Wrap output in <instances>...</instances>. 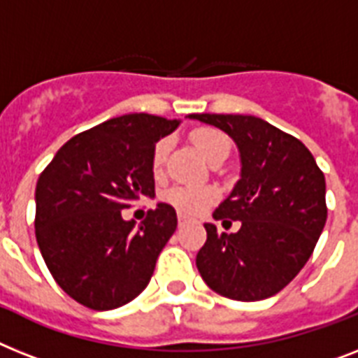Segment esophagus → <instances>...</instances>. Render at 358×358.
Instances as JSON below:
<instances>
[{"label":"esophagus","mask_w":358,"mask_h":358,"mask_svg":"<svg viewBox=\"0 0 358 358\" xmlns=\"http://www.w3.org/2000/svg\"><path fill=\"white\" fill-rule=\"evenodd\" d=\"M177 221H179V225H186V223H192V221H194V217H190V215H186V214H182V212H179V214H177Z\"/></svg>","instance_id":"esophagus-1"}]
</instances>
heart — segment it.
<instances>
[{
	"mask_svg": "<svg viewBox=\"0 0 358 358\" xmlns=\"http://www.w3.org/2000/svg\"><path fill=\"white\" fill-rule=\"evenodd\" d=\"M192 141H194L201 155L208 162L217 157H227L230 152V138L215 128L196 129L192 133ZM168 152H170V141L168 138L157 141L152 153V168L155 172H161V168L164 166ZM217 197H220V192L215 190L214 186L179 185L170 188L164 194V199L185 214H199L201 210H205L206 206L212 205Z\"/></svg>",
	"mask_w": 358,
	"mask_h": 358,
	"instance_id": "obj_1",
	"label": "heart"
}]
</instances>
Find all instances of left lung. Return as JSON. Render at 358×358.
<instances>
[{
    "mask_svg": "<svg viewBox=\"0 0 358 358\" xmlns=\"http://www.w3.org/2000/svg\"><path fill=\"white\" fill-rule=\"evenodd\" d=\"M190 119L229 133L241 157V179L214 212V220L239 221L241 229L229 234L206 223L196 258L201 278L230 300L273 296L302 271L326 225L324 173L303 143L264 119L215 113Z\"/></svg>",
    "mask_w": 358,
    "mask_h": 358,
    "instance_id": "8db88e82",
    "label": "left lung"
}]
</instances>
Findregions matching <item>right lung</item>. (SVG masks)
Listing matches in <instances>:
<instances>
[{
  "mask_svg": "<svg viewBox=\"0 0 358 358\" xmlns=\"http://www.w3.org/2000/svg\"><path fill=\"white\" fill-rule=\"evenodd\" d=\"M179 120L122 115L69 138L36 182V241L52 278L94 311L131 302L152 280L177 229L159 203L138 227L122 217L138 197L155 196L152 153Z\"/></svg>",
  "mask_w": 358,
  "mask_h": 358,
  "instance_id": "right-lung-1",
  "label": "right lung"
}]
</instances>
